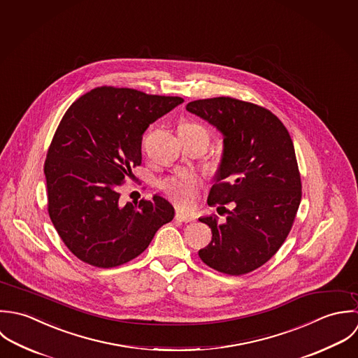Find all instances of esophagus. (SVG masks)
Here are the masks:
<instances>
[{
	"label": "esophagus",
	"mask_w": 358,
	"mask_h": 358,
	"mask_svg": "<svg viewBox=\"0 0 358 358\" xmlns=\"http://www.w3.org/2000/svg\"><path fill=\"white\" fill-rule=\"evenodd\" d=\"M176 220L182 221V222H191V221L195 220V215H187V213H182V212H177L176 213Z\"/></svg>",
	"instance_id": "34e87169"
}]
</instances>
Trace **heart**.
Masks as SVG:
<instances>
[{
	"label": "heart",
	"mask_w": 358,
	"mask_h": 358,
	"mask_svg": "<svg viewBox=\"0 0 358 358\" xmlns=\"http://www.w3.org/2000/svg\"><path fill=\"white\" fill-rule=\"evenodd\" d=\"M178 134H184L188 137H192L202 143V146L206 149L210 143V133L206 127L198 124V123H184L180 126ZM210 169L213 173L220 170V160L215 159L210 164ZM163 192L180 208L189 209L194 206L198 192L201 189V181L194 176H181V177H173L162 182Z\"/></svg>",
	"instance_id": "heart-1"
}]
</instances>
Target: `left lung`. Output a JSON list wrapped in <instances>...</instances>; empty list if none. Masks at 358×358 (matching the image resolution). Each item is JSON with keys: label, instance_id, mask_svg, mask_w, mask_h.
I'll return each instance as SVG.
<instances>
[{"label": "left lung", "instance_id": "8db88e82", "mask_svg": "<svg viewBox=\"0 0 358 358\" xmlns=\"http://www.w3.org/2000/svg\"><path fill=\"white\" fill-rule=\"evenodd\" d=\"M187 110L224 136L222 159L208 203L227 213L199 218L212 228L202 262L228 275L248 274L282 246L301 199V181L292 138L268 109L231 96L192 101ZM234 209L227 211L223 205Z\"/></svg>", "mask_w": 358, "mask_h": 358}]
</instances>
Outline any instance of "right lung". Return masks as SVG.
I'll list each match as a JSON object with an SVG mask.
<instances>
[{
	"label": "right lung",
	"instance_id": "add662e5",
	"mask_svg": "<svg viewBox=\"0 0 358 358\" xmlns=\"http://www.w3.org/2000/svg\"><path fill=\"white\" fill-rule=\"evenodd\" d=\"M182 102L103 85L64 115L44 164L48 215L81 262L99 268L129 263L173 220L174 208L157 195L122 205L120 187L141 164L145 130Z\"/></svg>",
	"mask_w": 358,
	"mask_h": 358
}]
</instances>
